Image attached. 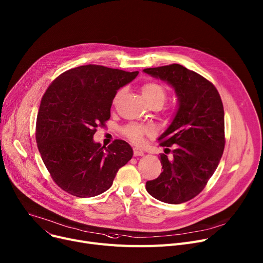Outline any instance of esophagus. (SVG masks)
I'll return each mask as SVG.
<instances>
[{"instance_id":"obj_1","label":"esophagus","mask_w":263,"mask_h":263,"mask_svg":"<svg viewBox=\"0 0 263 263\" xmlns=\"http://www.w3.org/2000/svg\"><path fill=\"white\" fill-rule=\"evenodd\" d=\"M133 154H134V156H142L145 154V152L139 148H133Z\"/></svg>"}]
</instances>
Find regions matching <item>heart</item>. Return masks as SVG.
I'll use <instances>...</instances> for the list:
<instances>
[{
	"label": "heart",
	"instance_id": "1",
	"mask_svg": "<svg viewBox=\"0 0 263 263\" xmlns=\"http://www.w3.org/2000/svg\"><path fill=\"white\" fill-rule=\"evenodd\" d=\"M141 90H142V95H143L144 99L150 104V106L153 103H159L160 106H162L164 101L166 100L167 89L160 82L154 81V80L147 81L142 85ZM122 93H124V91L122 90H119L116 92L114 99H113L114 103L118 101V99L121 97ZM121 132L128 139H130L132 143L139 144V143H142L143 137L145 135L151 134L153 132V130L149 126L130 124V125H127L126 127L122 128Z\"/></svg>",
	"mask_w": 263,
	"mask_h": 263
}]
</instances>
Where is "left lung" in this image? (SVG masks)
Listing matches in <instances>:
<instances>
[{
  "label": "left lung",
  "mask_w": 263,
  "mask_h": 263,
  "mask_svg": "<svg viewBox=\"0 0 263 263\" xmlns=\"http://www.w3.org/2000/svg\"><path fill=\"white\" fill-rule=\"evenodd\" d=\"M144 72L167 81L179 98L178 112L159 138L162 147L174 145L172 157L161 154L163 171L146 189L156 200L181 204L200 194L219 165L225 146L223 103L211 81L181 64Z\"/></svg>",
  "instance_id": "1"
}]
</instances>
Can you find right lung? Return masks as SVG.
<instances>
[{
	"mask_svg": "<svg viewBox=\"0 0 263 263\" xmlns=\"http://www.w3.org/2000/svg\"><path fill=\"white\" fill-rule=\"evenodd\" d=\"M137 74L87 64L68 69L47 87L37 116L36 141L52 181L67 194L78 198L102 194L131 160L127 142L115 139L101 147L93 136L110 119L117 90Z\"/></svg>",
	"mask_w": 263,
	"mask_h": 263,
	"instance_id": "obj_1",
	"label": "right lung"
}]
</instances>
